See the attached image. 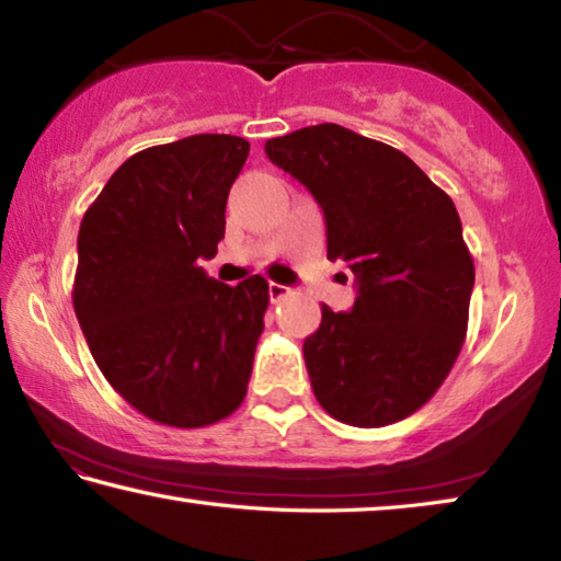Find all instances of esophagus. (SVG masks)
Listing matches in <instances>:
<instances>
[{
    "instance_id": "1",
    "label": "esophagus",
    "mask_w": 561,
    "mask_h": 561,
    "mask_svg": "<svg viewBox=\"0 0 561 561\" xmlns=\"http://www.w3.org/2000/svg\"><path fill=\"white\" fill-rule=\"evenodd\" d=\"M289 294H291L289 287H284V284H277V282H270V299L274 304L282 301L284 297H289Z\"/></svg>"
}]
</instances>
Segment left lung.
I'll return each instance as SVG.
<instances>
[{
	"label": "left lung",
	"mask_w": 561,
	"mask_h": 561,
	"mask_svg": "<svg viewBox=\"0 0 561 561\" xmlns=\"http://www.w3.org/2000/svg\"><path fill=\"white\" fill-rule=\"evenodd\" d=\"M267 158L314 195L327 257L356 277L351 311L321 307L304 360L321 408L356 428L403 421L458 358L474 264L448 193L401 150L321 123L267 140Z\"/></svg>",
	"instance_id": "obj_1"
}]
</instances>
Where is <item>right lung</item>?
Listing matches in <instances>:
<instances>
[{"label": "right lung", "mask_w": 561, "mask_h": 561, "mask_svg": "<svg viewBox=\"0 0 561 561\" xmlns=\"http://www.w3.org/2000/svg\"><path fill=\"white\" fill-rule=\"evenodd\" d=\"M250 153L201 133L130 156L79 230L73 309L106 381L138 413L203 428L244 401L270 284L207 277L225 205Z\"/></svg>", "instance_id": "right-lung-1"}]
</instances>
